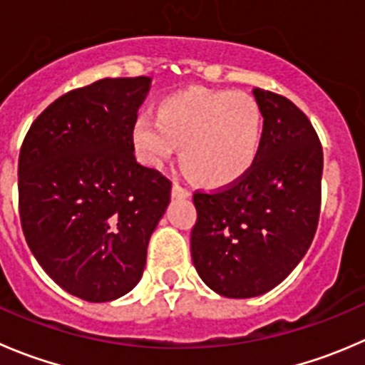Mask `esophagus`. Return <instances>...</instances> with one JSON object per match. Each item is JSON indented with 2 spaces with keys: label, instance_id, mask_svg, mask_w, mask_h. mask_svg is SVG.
Segmentation results:
<instances>
[{
  "label": "esophagus",
  "instance_id": "1",
  "mask_svg": "<svg viewBox=\"0 0 365 365\" xmlns=\"http://www.w3.org/2000/svg\"><path fill=\"white\" fill-rule=\"evenodd\" d=\"M171 194H173V197H190V190L180 185V183H173Z\"/></svg>",
  "mask_w": 365,
  "mask_h": 365
}]
</instances>
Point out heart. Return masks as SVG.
I'll use <instances>...</instances> for the list:
<instances>
[{"label": "heart", "mask_w": 365, "mask_h": 365, "mask_svg": "<svg viewBox=\"0 0 365 365\" xmlns=\"http://www.w3.org/2000/svg\"><path fill=\"white\" fill-rule=\"evenodd\" d=\"M262 133V110L250 94L190 88L165 98L157 118L137 115L132 143L151 168H162L182 146L180 160L196 182L225 187L253 168Z\"/></svg>", "instance_id": "obj_1"}]
</instances>
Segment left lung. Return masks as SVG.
<instances>
[{
    "label": "left lung",
    "mask_w": 365,
    "mask_h": 365,
    "mask_svg": "<svg viewBox=\"0 0 365 365\" xmlns=\"http://www.w3.org/2000/svg\"><path fill=\"white\" fill-rule=\"evenodd\" d=\"M262 148L237 182L194 192L190 255L201 280L226 298H255L291 274L312 244L321 212L323 148L287 98L255 88Z\"/></svg>",
    "instance_id": "1"
}]
</instances>
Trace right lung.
I'll use <instances>...</instances> for the list:
<instances>
[{"label": "right lung", "instance_id": "obj_1", "mask_svg": "<svg viewBox=\"0 0 365 365\" xmlns=\"http://www.w3.org/2000/svg\"><path fill=\"white\" fill-rule=\"evenodd\" d=\"M151 78H103L53 101L19 153V215L28 247L55 284L91 303L143 278L148 242L171 182L137 162L132 125Z\"/></svg>", "mask_w": 365, "mask_h": 365}]
</instances>
